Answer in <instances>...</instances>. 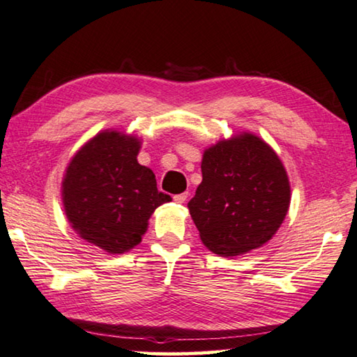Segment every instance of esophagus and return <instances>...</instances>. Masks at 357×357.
Wrapping results in <instances>:
<instances>
[{"instance_id":"1","label":"esophagus","mask_w":357,"mask_h":357,"mask_svg":"<svg viewBox=\"0 0 357 357\" xmlns=\"http://www.w3.org/2000/svg\"><path fill=\"white\" fill-rule=\"evenodd\" d=\"M173 200L176 203H184L185 200H188V192H183V194H178L173 197Z\"/></svg>"}]
</instances>
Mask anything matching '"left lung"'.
<instances>
[{
    "label": "left lung",
    "mask_w": 357,
    "mask_h": 357,
    "mask_svg": "<svg viewBox=\"0 0 357 357\" xmlns=\"http://www.w3.org/2000/svg\"><path fill=\"white\" fill-rule=\"evenodd\" d=\"M202 184L188 203L209 251L230 257L265 245L284 220L289 178L280 157L252 133L205 151Z\"/></svg>",
    "instance_id": "1"
}]
</instances>
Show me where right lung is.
Returning a JSON list of instances; mask_svg holds the SVG:
<instances>
[{"instance_id": "add662e5", "label": "right lung", "mask_w": 357, "mask_h": 357, "mask_svg": "<svg viewBox=\"0 0 357 357\" xmlns=\"http://www.w3.org/2000/svg\"><path fill=\"white\" fill-rule=\"evenodd\" d=\"M139 139L105 130L71 158L61 183L66 218L79 236L109 254L139 245L157 206L172 197L139 165Z\"/></svg>"}]
</instances>
